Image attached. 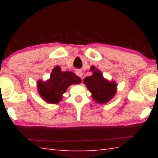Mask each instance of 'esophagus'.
Returning a JSON list of instances; mask_svg holds the SVG:
<instances>
[{
	"label": "esophagus",
	"mask_w": 158,
	"mask_h": 158,
	"mask_svg": "<svg viewBox=\"0 0 158 158\" xmlns=\"http://www.w3.org/2000/svg\"><path fill=\"white\" fill-rule=\"evenodd\" d=\"M76 74H77V75H78L79 77H82V75H83V73H82V72L81 71V70H79V71H77L76 72Z\"/></svg>",
	"instance_id": "34e87169"
}]
</instances>
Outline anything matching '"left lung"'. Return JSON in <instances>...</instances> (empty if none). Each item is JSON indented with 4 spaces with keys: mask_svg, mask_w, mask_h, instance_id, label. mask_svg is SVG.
I'll return each instance as SVG.
<instances>
[{
    "mask_svg": "<svg viewBox=\"0 0 158 158\" xmlns=\"http://www.w3.org/2000/svg\"><path fill=\"white\" fill-rule=\"evenodd\" d=\"M90 72L92 75L84 79V84L91 93V98L96 103L106 104L112 100L117 91L115 81H109L103 77L101 71L94 67Z\"/></svg>",
    "mask_w": 158,
    "mask_h": 158,
    "instance_id": "1",
    "label": "left lung"
}]
</instances>
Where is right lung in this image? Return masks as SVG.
<instances>
[{
  "label": "right lung",
  "instance_id": "add662e5",
  "mask_svg": "<svg viewBox=\"0 0 158 158\" xmlns=\"http://www.w3.org/2000/svg\"><path fill=\"white\" fill-rule=\"evenodd\" d=\"M81 82V79L73 72H63L60 67L56 66L49 79L44 81L41 79L37 81V89L40 96L47 103L58 104L63 100V95L69 86Z\"/></svg>",
  "mask_w": 158,
  "mask_h": 158
}]
</instances>
